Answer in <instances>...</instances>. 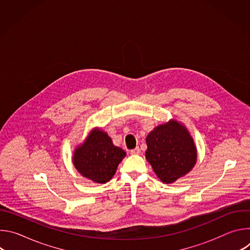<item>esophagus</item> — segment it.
I'll list each match as a JSON object with an SVG mask.
<instances>
[{
  "mask_svg": "<svg viewBox=\"0 0 250 250\" xmlns=\"http://www.w3.org/2000/svg\"><path fill=\"white\" fill-rule=\"evenodd\" d=\"M139 153H140L139 147H135V148H133V149L130 150V154H132V155H137V154H139Z\"/></svg>",
  "mask_w": 250,
  "mask_h": 250,
  "instance_id": "34e87169",
  "label": "esophagus"
}]
</instances>
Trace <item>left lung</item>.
<instances>
[{"mask_svg": "<svg viewBox=\"0 0 250 250\" xmlns=\"http://www.w3.org/2000/svg\"><path fill=\"white\" fill-rule=\"evenodd\" d=\"M146 157L164 183H173L195 165L197 150L188 130L171 121L158 125L146 137Z\"/></svg>", "mask_w": 250, "mask_h": 250, "instance_id": "obj_1", "label": "left lung"}]
</instances>
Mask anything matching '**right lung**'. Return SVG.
Masks as SVG:
<instances>
[{
  "mask_svg": "<svg viewBox=\"0 0 250 250\" xmlns=\"http://www.w3.org/2000/svg\"><path fill=\"white\" fill-rule=\"evenodd\" d=\"M125 152L113 145L111 137L102 130H93L84 144L75 150L73 163L88 179L105 183L112 179Z\"/></svg>",
  "mask_w": 250,
  "mask_h": 250,
  "instance_id": "1",
  "label": "right lung"
}]
</instances>
